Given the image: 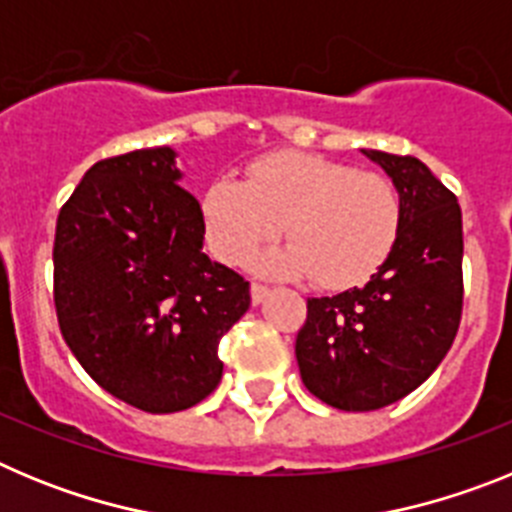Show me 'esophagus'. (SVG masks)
<instances>
[{
	"instance_id": "esophagus-1",
	"label": "esophagus",
	"mask_w": 512,
	"mask_h": 512,
	"mask_svg": "<svg viewBox=\"0 0 512 512\" xmlns=\"http://www.w3.org/2000/svg\"><path fill=\"white\" fill-rule=\"evenodd\" d=\"M266 297H269V287H264V284H251V302H253V305H261Z\"/></svg>"
}]
</instances>
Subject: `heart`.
Wrapping results in <instances>:
<instances>
[{"mask_svg": "<svg viewBox=\"0 0 512 512\" xmlns=\"http://www.w3.org/2000/svg\"><path fill=\"white\" fill-rule=\"evenodd\" d=\"M400 220V194L387 176L302 151L259 158L246 179L223 176L200 200L202 235L217 261L238 264L282 225L289 243L256 253L253 269L312 274L325 289L372 277L395 248Z\"/></svg>", "mask_w": 512, "mask_h": 512, "instance_id": "obj_1", "label": "heart"}]
</instances>
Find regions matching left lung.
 Instances as JSON below:
<instances>
[{"instance_id": "1", "label": "left lung", "mask_w": 512, "mask_h": 512, "mask_svg": "<svg viewBox=\"0 0 512 512\" xmlns=\"http://www.w3.org/2000/svg\"><path fill=\"white\" fill-rule=\"evenodd\" d=\"M400 194L397 243L364 287L307 300L300 377L325 405L366 413L418 390L449 354L464 302L461 207L413 156L364 151Z\"/></svg>"}]
</instances>
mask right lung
<instances>
[{
	"label": "right lung",
	"instance_id": "1",
	"mask_svg": "<svg viewBox=\"0 0 512 512\" xmlns=\"http://www.w3.org/2000/svg\"><path fill=\"white\" fill-rule=\"evenodd\" d=\"M179 153L97 161L61 207L53 300L63 341L94 382L146 413H179L223 377L217 343L246 315L248 282L210 261Z\"/></svg>",
	"mask_w": 512,
	"mask_h": 512
}]
</instances>
